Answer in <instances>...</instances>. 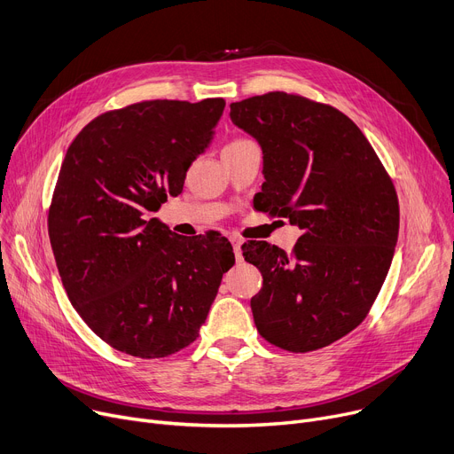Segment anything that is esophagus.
<instances>
[{"label": "esophagus", "mask_w": 454, "mask_h": 454, "mask_svg": "<svg viewBox=\"0 0 454 454\" xmlns=\"http://www.w3.org/2000/svg\"><path fill=\"white\" fill-rule=\"evenodd\" d=\"M230 241H231V245H233L235 259H237V261H243V254H241V245H243V241H241V237L231 235V237H230Z\"/></svg>", "instance_id": "34e87169"}]
</instances>
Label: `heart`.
Instances as JSON below:
<instances>
[{
  "label": "heart",
  "mask_w": 454,
  "mask_h": 454,
  "mask_svg": "<svg viewBox=\"0 0 454 454\" xmlns=\"http://www.w3.org/2000/svg\"><path fill=\"white\" fill-rule=\"evenodd\" d=\"M243 143H248V139H243V137H237V139L230 141V143H228V145L224 147V149H231V147H239V145H243Z\"/></svg>",
  "instance_id": "1"
}]
</instances>
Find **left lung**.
<instances>
[{
  "mask_svg": "<svg viewBox=\"0 0 454 454\" xmlns=\"http://www.w3.org/2000/svg\"><path fill=\"white\" fill-rule=\"evenodd\" d=\"M230 117L263 151L259 207L301 230L291 254L243 245L263 276L250 300L255 327L293 353L325 348L366 318L388 274L399 231L392 178L361 129L329 105L269 91L231 103Z\"/></svg>",
  "mask_w": 454,
  "mask_h": 454,
  "instance_id": "1",
  "label": "left lung"
}]
</instances>
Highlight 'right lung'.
<instances>
[{"instance_id": "1", "label": "right lung", "mask_w": 454, "mask_h": 454, "mask_svg": "<svg viewBox=\"0 0 454 454\" xmlns=\"http://www.w3.org/2000/svg\"><path fill=\"white\" fill-rule=\"evenodd\" d=\"M226 103L141 101L90 121L62 161L47 217L71 305L117 351L160 359L199 337L223 274L228 239L173 233L151 211L180 195Z\"/></svg>"}]
</instances>
